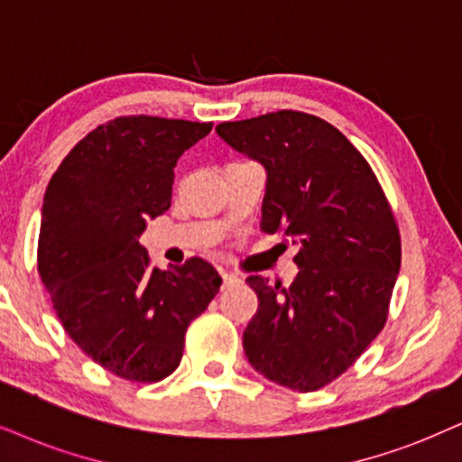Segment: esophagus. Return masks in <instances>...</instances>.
Instances as JSON below:
<instances>
[{
    "label": "esophagus",
    "instance_id": "1",
    "mask_svg": "<svg viewBox=\"0 0 462 462\" xmlns=\"http://www.w3.org/2000/svg\"><path fill=\"white\" fill-rule=\"evenodd\" d=\"M221 279H224V283L227 285V283H236V282H241V279L236 277V274H232V273H227V271H221Z\"/></svg>",
    "mask_w": 462,
    "mask_h": 462
}]
</instances>
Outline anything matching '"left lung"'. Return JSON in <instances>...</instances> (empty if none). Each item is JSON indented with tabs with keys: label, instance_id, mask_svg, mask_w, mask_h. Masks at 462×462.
I'll use <instances>...</instances> for the list:
<instances>
[{
	"label": "left lung",
	"instance_id": "obj_1",
	"mask_svg": "<svg viewBox=\"0 0 462 462\" xmlns=\"http://www.w3.org/2000/svg\"><path fill=\"white\" fill-rule=\"evenodd\" d=\"M266 171L260 227L299 247L291 285L249 274L258 313L243 332L249 365L313 393L346 373L388 318L401 236L371 166L319 116L279 110L215 127Z\"/></svg>",
	"mask_w": 462,
	"mask_h": 462
}]
</instances>
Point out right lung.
<instances>
[{"label": "right lung", "instance_id": "obj_1", "mask_svg": "<svg viewBox=\"0 0 462 462\" xmlns=\"http://www.w3.org/2000/svg\"><path fill=\"white\" fill-rule=\"evenodd\" d=\"M213 124L116 116L87 134L44 194L38 273L69 338L130 382H160L183 358L185 330L219 291L202 258L151 266L138 243L171 208L174 166Z\"/></svg>", "mask_w": 462, "mask_h": 462}]
</instances>
